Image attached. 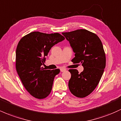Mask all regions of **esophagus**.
<instances>
[{"label": "esophagus", "mask_w": 121, "mask_h": 121, "mask_svg": "<svg viewBox=\"0 0 121 121\" xmlns=\"http://www.w3.org/2000/svg\"><path fill=\"white\" fill-rule=\"evenodd\" d=\"M66 70V69H65V68H60V72H65Z\"/></svg>", "instance_id": "1"}]
</instances>
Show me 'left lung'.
<instances>
[{
  "label": "left lung",
  "instance_id": "left-lung-1",
  "mask_svg": "<svg viewBox=\"0 0 121 121\" xmlns=\"http://www.w3.org/2000/svg\"><path fill=\"white\" fill-rule=\"evenodd\" d=\"M62 34L69 42L75 57L74 63H81L84 70L70 69L71 78L68 86L76 97L84 98L95 89L100 81L106 66L103 45L95 34L86 30H78Z\"/></svg>",
  "mask_w": 121,
  "mask_h": 121
}]
</instances>
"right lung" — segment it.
Instances as JSON below:
<instances>
[{"instance_id":"add662e5","label":"right lung","mask_w":121,"mask_h":121,"mask_svg":"<svg viewBox=\"0 0 121 121\" xmlns=\"http://www.w3.org/2000/svg\"><path fill=\"white\" fill-rule=\"evenodd\" d=\"M65 37L58 33L33 32L22 37L16 51V68L26 90L38 99L47 97L52 91L55 76L60 69L44 70L46 56L55 44Z\"/></svg>"}]
</instances>
